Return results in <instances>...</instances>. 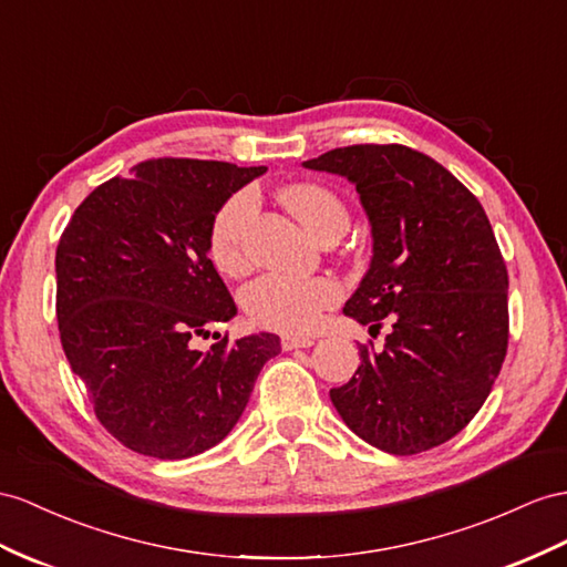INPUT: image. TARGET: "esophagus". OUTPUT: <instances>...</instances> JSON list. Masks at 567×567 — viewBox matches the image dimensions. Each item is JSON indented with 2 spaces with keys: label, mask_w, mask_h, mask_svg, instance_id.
I'll use <instances>...</instances> for the list:
<instances>
[{
  "label": "esophagus",
  "mask_w": 567,
  "mask_h": 567,
  "mask_svg": "<svg viewBox=\"0 0 567 567\" xmlns=\"http://www.w3.org/2000/svg\"><path fill=\"white\" fill-rule=\"evenodd\" d=\"M280 344H282V350L289 352V350H299V347H311L313 340L311 338H301V336H282Z\"/></svg>",
  "instance_id": "esophagus-1"
}]
</instances>
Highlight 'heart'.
Listing matches in <instances>:
<instances>
[{
    "instance_id": "obj_1",
    "label": "heart",
    "mask_w": 567,
    "mask_h": 567,
    "mask_svg": "<svg viewBox=\"0 0 567 567\" xmlns=\"http://www.w3.org/2000/svg\"><path fill=\"white\" fill-rule=\"evenodd\" d=\"M287 208L307 225L316 237L330 227H347V208L342 198L323 184H297L285 192ZM258 200L251 188L229 196L215 213L208 251L213 264L227 275H241L249 268L246 237L256 217ZM340 299V287L330 278H289V275H264L244 289V309L260 328L282 332H309L321 321L326 309Z\"/></svg>"
}]
</instances>
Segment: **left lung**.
<instances>
[{
  "instance_id": "left-lung-1",
  "label": "left lung",
  "mask_w": 567,
  "mask_h": 567,
  "mask_svg": "<svg viewBox=\"0 0 567 567\" xmlns=\"http://www.w3.org/2000/svg\"><path fill=\"white\" fill-rule=\"evenodd\" d=\"M303 167L357 186L373 258L344 313L371 336L390 321L383 350L361 344L352 381L330 400L373 447L424 453L472 422L503 367L507 268L496 235L470 188L408 145H347Z\"/></svg>"
}]
</instances>
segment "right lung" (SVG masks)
Wrapping results in <instances>:
<instances>
[{
  "label": "right lung",
  "mask_w": 567,
  "mask_h": 567,
  "mask_svg": "<svg viewBox=\"0 0 567 567\" xmlns=\"http://www.w3.org/2000/svg\"><path fill=\"white\" fill-rule=\"evenodd\" d=\"M266 167L157 157L112 177L71 215L56 246V321L97 422L134 453L184 460L235 429L270 332L196 350L237 313L213 260L215 213Z\"/></svg>",
  "instance_id": "right-lung-1"
}]
</instances>
